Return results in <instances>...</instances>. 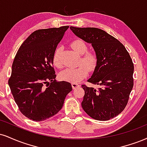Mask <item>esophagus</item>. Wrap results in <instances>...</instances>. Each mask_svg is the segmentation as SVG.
<instances>
[{"label":"esophagus","mask_w":147,"mask_h":147,"mask_svg":"<svg viewBox=\"0 0 147 147\" xmlns=\"http://www.w3.org/2000/svg\"><path fill=\"white\" fill-rule=\"evenodd\" d=\"M79 86H80V85L78 84H75V83H72V89L75 90L76 88H79Z\"/></svg>","instance_id":"1"}]
</instances>
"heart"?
<instances>
[{
	"instance_id": "b5f03b06",
	"label": "heart",
	"mask_w": 147,
	"mask_h": 147,
	"mask_svg": "<svg viewBox=\"0 0 147 147\" xmlns=\"http://www.w3.org/2000/svg\"><path fill=\"white\" fill-rule=\"evenodd\" d=\"M70 46L76 53L81 55L79 64L82 66L75 68L65 69L60 72L59 78L63 81L77 84L87 77L88 71L92 72L96 68L98 63V57L94 51H88V45L87 43L80 39H77L72 41ZM61 51V47H57L53 55V62L57 68H61L62 66Z\"/></svg>"
}]
</instances>
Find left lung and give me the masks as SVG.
I'll use <instances>...</instances> for the list:
<instances>
[{
  "instance_id": "left-lung-1",
  "label": "left lung",
  "mask_w": 147,
  "mask_h": 147,
  "mask_svg": "<svg viewBox=\"0 0 147 147\" xmlns=\"http://www.w3.org/2000/svg\"><path fill=\"white\" fill-rule=\"evenodd\" d=\"M77 37L92 44L98 63L88 82L99 85L98 90L86 85L81 106L86 114L98 121H108L124 110L134 86L131 58L119 40L103 30L70 26Z\"/></svg>"
}]
</instances>
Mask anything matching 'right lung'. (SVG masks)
<instances>
[{
	"label": "right lung",
	"mask_w": 147,
	"mask_h": 147,
	"mask_svg": "<svg viewBox=\"0 0 147 147\" xmlns=\"http://www.w3.org/2000/svg\"><path fill=\"white\" fill-rule=\"evenodd\" d=\"M68 27L34 31L14 58L9 86L21 113L34 121H45L59 112L72 90L70 83L56 81L53 66L54 51Z\"/></svg>",
	"instance_id": "1"
}]
</instances>
